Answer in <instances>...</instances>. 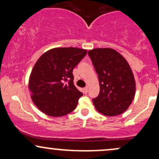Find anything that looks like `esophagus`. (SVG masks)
<instances>
[{
    "label": "esophagus",
    "instance_id": "esophagus-1",
    "mask_svg": "<svg viewBox=\"0 0 159 159\" xmlns=\"http://www.w3.org/2000/svg\"><path fill=\"white\" fill-rule=\"evenodd\" d=\"M84 92L85 93H87V92H88V87H86L84 88Z\"/></svg>",
    "mask_w": 159,
    "mask_h": 159
}]
</instances>
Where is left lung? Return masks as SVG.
<instances>
[{
    "label": "left lung",
    "mask_w": 159,
    "mask_h": 159,
    "mask_svg": "<svg viewBox=\"0 0 159 159\" xmlns=\"http://www.w3.org/2000/svg\"><path fill=\"white\" fill-rule=\"evenodd\" d=\"M99 81L100 92L93 98L95 107L105 116L123 114L135 95L134 75L126 60L112 48H95L88 52Z\"/></svg>",
    "instance_id": "left-lung-1"
}]
</instances>
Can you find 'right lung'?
<instances>
[{"mask_svg": "<svg viewBox=\"0 0 159 159\" xmlns=\"http://www.w3.org/2000/svg\"><path fill=\"white\" fill-rule=\"evenodd\" d=\"M78 48H55L36 61L29 78L35 105L52 116H62L75 109L83 93L74 85L73 69L87 54Z\"/></svg>", "mask_w": 159, "mask_h": 159, "instance_id": "obj_1", "label": "right lung"}]
</instances>
